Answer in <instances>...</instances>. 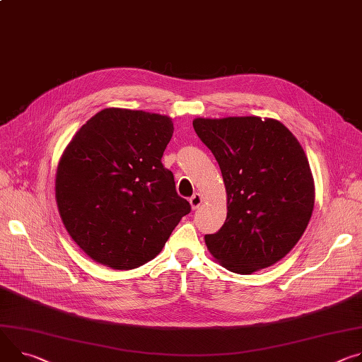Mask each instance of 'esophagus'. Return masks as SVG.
<instances>
[{
	"label": "esophagus",
	"instance_id": "esophagus-1",
	"mask_svg": "<svg viewBox=\"0 0 362 362\" xmlns=\"http://www.w3.org/2000/svg\"><path fill=\"white\" fill-rule=\"evenodd\" d=\"M189 202L192 205V209H198L202 205V196L199 193H193V196L189 199Z\"/></svg>",
	"mask_w": 362,
	"mask_h": 362
}]
</instances>
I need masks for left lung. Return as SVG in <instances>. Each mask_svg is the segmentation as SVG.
I'll return each mask as SVG.
<instances>
[{
  "label": "left lung",
  "instance_id": "left-lung-1",
  "mask_svg": "<svg viewBox=\"0 0 362 362\" xmlns=\"http://www.w3.org/2000/svg\"><path fill=\"white\" fill-rule=\"evenodd\" d=\"M193 128L215 156L228 196L225 223L205 235L208 250L238 274L276 264L303 235L315 205L300 143L272 118H196Z\"/></svg>",
  "mask_w": 362,
  "mask_h": 362
}]
</instances>
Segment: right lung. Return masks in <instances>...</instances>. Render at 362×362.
<instances>
[{
  "label": "right lung",
  "mask_w": 362,
  "mask_h": 362,
  "mask_svg": "<svg viewBox=\"0 0 362 362\" xmlns=\"http://www.w3.org/2000/svg\"><path fill=\"white\" fill-rule=\"evenodd\" d=\"M173 129L169 117L107 108L63 151L56 173L59 214L96 262L117 270L146 264L190 212L161 163Z\"/></svg>",
  "instance_id": "add662e5"
}]
</instances>
